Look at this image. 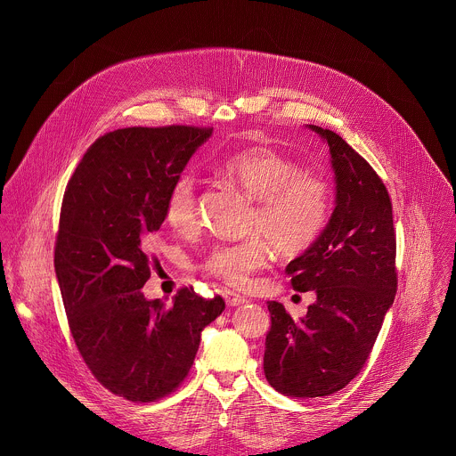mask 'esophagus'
Segmentation results:
<instances>
[{"instance_id": "esophagus-1", "label": "esophagus", "mask_w": 456, "mask_h": 456, "mask_svg": "<svg viewBox=\"0 0 456 456\" xmlns=\"http://www.w3.org/2000/svg\"><path fill=\"white\" fill-rule=\"evenodd\" d=\"M223 297L226 300V305H230V307H235V305H240V304L248 302V298H244V297H240L233 291H223Z\"/></svg>"}]
</instances>
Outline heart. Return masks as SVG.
<instances>
[{
  "mask_svg": "<svg viewBox=\"0 0 456 456\" xmlns=\"http://www.w3.org/2000/svg\"><path fill=\"white\" fill-rule=\"evenodd\" d=\"M221 168L232 183L258 201L248 224V233L255 237L216 246L200 268L230 288L244 289L268 263L272 249L284 258H297L316 246L330 221L331 190L323 177L305 172L298 161L266 145L237 151ZM163 216L177 233L198 230L195 177L181 174L174 179L165 195Z\"/></svg>",
  "mask_w": 456,
  "mask_h": 456,
  "instance_id": "1",
  "label": "heart"
}]
</instances>
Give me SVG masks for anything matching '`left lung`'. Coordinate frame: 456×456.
Masks as SVG:
<instances>
[{
	"label": "left lung",
	"instance_id": "left-lung-1",
	"mask_svg": "<svg viewBox=\"0 0 456 456\" xmlns=\"http://www.w3.org/2000/svg\"><path fill=\"white\" fill-rule=\"evenodd\" d=\"M330 147L337 205L322 239L286 266L297 291L316 304L295 322L268 302L263 370L288 396H326L349 385L367 363L396 293V237L383 179L342 136L309 125Z\"/></svg>",
	"mask_w": 456,
	"mask_h": 456
}]
</instances>
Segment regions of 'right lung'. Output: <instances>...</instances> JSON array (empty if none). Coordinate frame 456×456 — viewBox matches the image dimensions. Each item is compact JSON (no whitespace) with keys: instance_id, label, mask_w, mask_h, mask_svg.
Listing matches in <instances>:
<instances>
[{"instance_id":"1","label":"right lung","mask_w":456,"mask_h":456,"mask_svg":"<svg viewBox=\"0 0 456 456\" xmlns=\"http://www.w3.org/2000/svg\"><path fill=\"white\" fill-rule=\"evenodd\" d=\"M210 126H133L100 136L66 184L54 266L75 346L91 374L130 402H156L190 374L200 333L224 300L181 288L145 300L165 195Z\"/></svg>"}]
</instances>
